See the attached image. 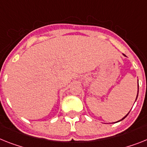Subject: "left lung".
Listing matches in <instances>:
<instances>
[{"instance_id": "obj_1", "label": "left lung", "mask_w": 147, "mask_h": 147, "mask_svg": "<svg viewBox=\"0 0 147 147\" xmlns=\"http://www.w3.org/2000/svg\"><path fill=\"white\" fill-rule=\"evenodd\" d=\"M138 95H137V98H136V99H137V98H138ZM135 101H136V100H135ZM129 112H130V111H129ZM128 114H129V113H128ZM128 114H127V115H125V117H123V119H120V120H119V121H117V122H119V121H121V120H123V119H125V117H126L127 116H128Z\"/></svg>"}]
</instances>
